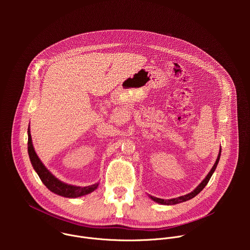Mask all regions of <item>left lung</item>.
I'll return each mask as SVG.
<instances>
[{
  "instance_id": "obj_1",
  "label": "left lung",
  "mask_w": 250,
  "mask_h": 250,
  "mask_svg": "<svg viewBox=\"0 0 250 250\" xmlns=\"http://www.w3.org/2000/svg\"><path fill=\"white\" fill-rule=\"evenodd\" d=\"M221 152H222V148L220 149V153H219V156H218V158H217V161H216L215 165H213L212 168L210 169L209 173L207 175V177L203 180V182H202L193 192H191L190 194H187V195L181 196V197H178V198H175V199H170V200H163V199H159V198H155V197H151V196H150V198H151L153 201H155V202H157V203H159V204H161V205H175V204H179V203H182V202H186V201H188V200L194 198L195 196H197V195L206 187V185H207L208 182L209 181L212 173L215 172L216 167H217V165H218V163H219L220 156H221Z\"/></svg>"
}]
</instances>
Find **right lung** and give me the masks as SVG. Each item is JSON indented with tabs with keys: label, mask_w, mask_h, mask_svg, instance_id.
<instances>
[{
	"label": "right lung",
	"mask_w": 250,
	"mask_h": 250,
	"mask_svg": "<svg viewBox=\"0 0 250 250\" xmlns=\"http://www.w3.org/2000/svg\"><path fill=\"white\" fill-rule=\"evenodd\" d=\"M28 132V140H27V151L29 155L30 162L34 168V170L37 171L38 175L40 176L41 180L42 183L53 193L66 197V198H77L81 196H85L94 190L97 189L98 184L91 185L88 187H77V186H72V185H68L60 180H58L57 178H55L42 164V162L40 160L39 156L37 155L34 151L32 142H31V136H30V131L29 127L27 129Z\"/></svg>",
	"instance_id": "add662e5"
}]
</instances>
